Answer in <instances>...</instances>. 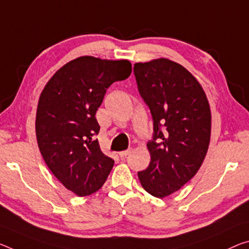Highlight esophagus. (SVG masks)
Wrapping results in <instances>:
<instances>
[{"label": "esophagus", "instance_id": "1", "mask_svg": "<svg viewBox=\"0 0 249 249\" xmlns=\"http://www.w3.org/2000/svg\"><path fill=\"white\" fill-rule=\"evenodd\" d=\"M129 153H131V149H126V151H122L118 153V155H120L121 157H126Z\"/></svg>", "mask_w": 249, "mask_h": 249}]
</instances>
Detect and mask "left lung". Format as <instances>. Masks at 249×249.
Segmentation results:
<instances>
[{
	"instance_id": "obj_1",
	"label": "left lung",
	"mask_w": 249,
	"mask_h": 249,
	"mask_svg": "<svg viewBox=\"0 0 249 249\" xmlns=\"http://www.w3.org/2000/svg\"><path fill=\"white\" fill-rule=\"evenodd\" d=\"M134 73L154 121L151 161L139 178L148 194L164 198L202 166L211 141L210 103L194 75L169 58L135 63Z\"/></svg>"
}]
</instances>
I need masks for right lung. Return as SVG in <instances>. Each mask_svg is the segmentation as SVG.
Wrapping results in <instances>:
<instances>
[{"label":"right lung","mask_w":249,"mask_h":249,"mask_svg":"<svg viewBox=\"0 0 249 249\" xmlns=\"http://www.w3.org/2000/svg\"><path fill=\"white\" fill-rule=\"evenodd\" d=\"M132 73L128 60L80 56L54 73L38 98L35 133L47 167L66 189L83 197L97 192L114 160L101 151L95 114L110 85Z\"/></svg>","instance_id":"right-lung-1"}]
</instances>
